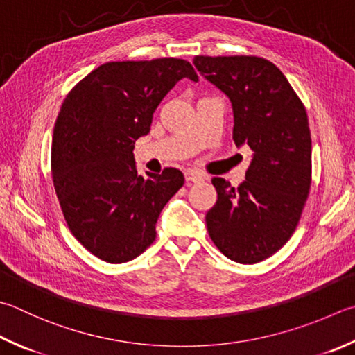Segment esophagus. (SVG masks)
I'll return each mask as SVG.
<instances>
[{
    "mask_svg": "<svg viewBox=\"0 0 355 355\" xmlns=\"http://www.w3.org/2000/svg\"><path fill=\"white\" fill-rule=\"evenodd\" d=\"M204 175L196 170H187L185 171V180L187 182H199V180H204Z\"/></svg>",
    "mask_w": 355,
    "mask_h": 355,
    "instance_id": "esophagus-1",
    "label": "esophagus"
}]
</instances>
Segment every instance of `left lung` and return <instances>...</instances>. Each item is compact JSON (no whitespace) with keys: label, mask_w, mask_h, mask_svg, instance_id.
I'll use <instances>...</instances> for the list:
<instances>
[{"label":"left lung","mask_w":355,"mask_h":355,"mask_svg":"<svg viewBox=\"0 0 355 355\" xmlns=\"http://www.w3.org/2000/svg\"><path fill=\"white\" fill-rule=\"evenodd\" d=\"M196 69L230 98L233 140L249 145L252 162L238 189L213 178L218 200L207 230L224 255L241 264L272 257L302 218L312 178L306 108L284 73L253 55H196Z\"/></svg>","instance_id":"left-lung-1"}]
</instances>
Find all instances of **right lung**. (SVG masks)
I'll list each match as a JSON object with an SVG mask.
<instances>
[{"instance_id":"1","label":"right lung","mask_w":355,"mask_h":355,"mask_svg":"<svg viewBox=\"0 0 355 355\" xmlns=\"http://www.w3.org/2000/svg\"><path fill=\"white\" fill-rule=\"evenodd\" d=\"M198 82L180 58L111 62L73 86L60 108L51 171L63 216L77 241L111 264L126 263L156 239L160 211L184 185L165 168L137 175L135 142L179 80Z\"/></svg>"}]
</instances>
